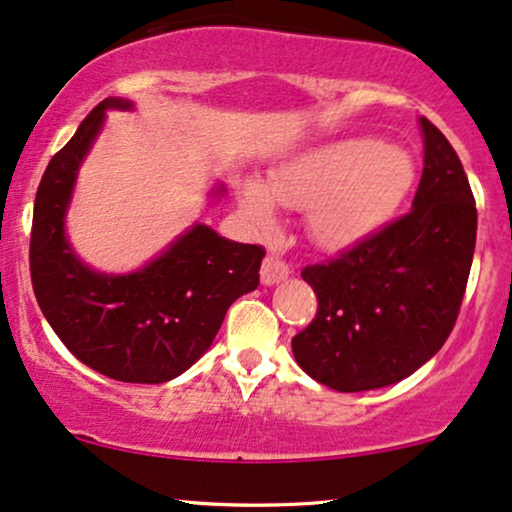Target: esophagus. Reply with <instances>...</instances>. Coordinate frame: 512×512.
Returning a JSON list of instances; mask_svg holds the SVG:
<instances>
[{
    "mask_svg": "<svg viewBox=\"0 0 512 512\" xmlns=\"http://www.w3.org/2000/svg\"><path fill=\"white\" fill-rule=\"evenodd\" d=\"M260 276H262L264 286H276V283H281L283 278L290 276V267L286 262L278 260V257L267 255V257H264V262H262Z\"/></svg>",
    "mask_w": 512,
    "mask_h": 512,
    "instance_id": "1",
    "label": "esophagus"
}]
</instances>
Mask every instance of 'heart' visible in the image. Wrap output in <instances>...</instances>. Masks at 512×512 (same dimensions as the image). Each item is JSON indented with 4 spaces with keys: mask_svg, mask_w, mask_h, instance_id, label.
Returning a JSON list of instances; mask_svg holds the SVG:
<instances>
[{
    "mask_svg": "<svg viewBox=\"0 0 512 512\" xmlns=\"http://www.w3.org/2000/svg\"><path fill=\"white\" fill-rule=\"evenodd\" d=\"M416 181V163L404 148L373 137L321 144L283 160L267 186L238 181L241 208L257 229L276 224V203L304 210V229L321 250L357 248L397 217Z\"/></svg>",
    "mask_w": 512,
    "mask_h": 512,
    "instance_id": "heart-1",
    "label": "heart"
}]
</instances>
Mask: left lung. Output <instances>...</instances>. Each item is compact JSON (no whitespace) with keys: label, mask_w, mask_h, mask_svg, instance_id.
Segmentation results:
<instances>
[{"label":"left lung","mask_w":512,"mask_h":512,"mask_svg":"<svg viewBox=\"0 0 512 512\" xmlns=\"http://www.w3.org/2000/svg\"><path fill=\"white\" fill-rule=\"evenodd\" d=\"M418 125L423 177L409 215L302 271L319 312L293 338L295 361L338 392L378 390L418 371L454 331L468 286L475 198L454 146L430 120Z\"/></svg>","instance_id":"obj_1"}]
</instances>
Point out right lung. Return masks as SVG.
Returning a JSON list of instances; mask_svg holds the SVG:
<instances>
[{
    "mask_svg": "<svg viewBox=\"0 0 512 512\" xmlns=\"http://www.w3.org/2000/svg\"><path fill=\"white\" fill-rule=\"evenodd\" d=\"M106 111H134V103L120 96L101 101L40 181L30 236L32 290L44 319L84 366L120 383L158 385L196 364L226 309L260 286L264 250L196 222L137 271L103 274L84 264L68 241L66 215ZM224 191L217 184L210 196L222 198Z\"/></svg>",
    "mask_w": 512,
    "mask_h": 512,
    "instance_id": "obj_1",
    "label": "right lung"
}]
</instances>
